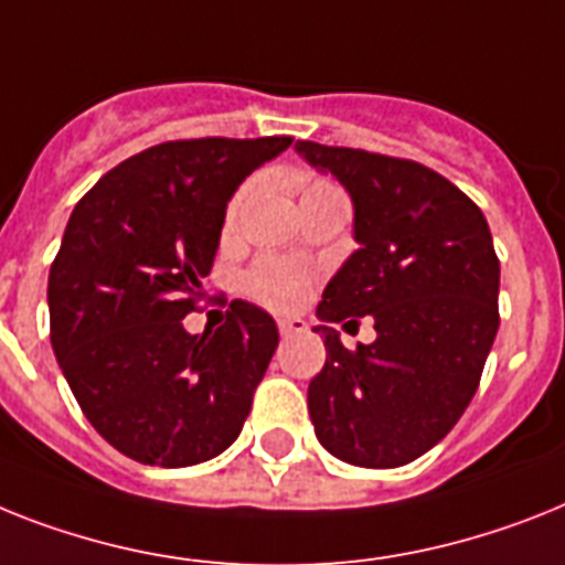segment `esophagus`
Wrapping results in <instances>:
<instances>
[{
	"label": "esophagus",
	"mask_w": 565,
	"mask_h": 565,
	"mask_svg": "<svg viewBox=\"0 0 565 565\" xmlns=\"http://www.w3.org/2000/svg\"><path fill=\"white\" fill-rule=\"evenodd\" d=\"M277 329L282 338H291V334H302L309 332V323L302 320V317H279Z\"/></svg>",
	"instance_id": "obj_1"
}]
</instances>
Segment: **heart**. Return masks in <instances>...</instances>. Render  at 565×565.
Segmentation results:
<instances>
[{
  "label": "heart",
  "instance_id": "heart-1",
  "mask_svg": "<svg viewBox=\"0 0 565 565\" xmlns=\"http://www.w3.org/2000/svg\"><path fill=\"white\" fill-rule=\"evenodd\" d=\"M323 188H332V184L315 181V184L306 188V193ZM245 199H248V188L233 195L231 207H227V227H233ZM245 291H248L256 302L271 306V309H294V306L306 297V291H309V271L300 268V265L286 263V259H277V256H265V259H259V263L245 274Z\"/></svg>",
  "mask_w": 565,
  "mask_h": 565
}]
</instances>
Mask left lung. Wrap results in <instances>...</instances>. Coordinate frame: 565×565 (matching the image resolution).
I'll use <instances>...</instances> for the list:
<instances>
[{
	"label": "left lung",
	"mask_w": 565,
	"mask_h": 565,
	"mask_svg": "<svg viewBox=\"0 0 565 565\" xmlns=\"http://www.w3.org/2000/svg\"><path fill=\"white\" fill-rule=\"evenodd\" d=\"M355 204L361 248L326 286V363L309 384L320 445L358 468H398L454 430L500 329V259L482 210L430 167L366 149L297 141ZM370 313L355 353L332 322ZM354 322V321H350Z\"/></svg>",
	"instance_id": "left-lung-1"
}]
</instances>
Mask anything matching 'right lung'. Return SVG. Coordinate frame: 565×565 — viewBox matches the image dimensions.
<instances>
[{
	"mask_svg": "<svg viewBox=\"0 0 565 565\" xmlns=\"http://www.w3.org/2000/svg\"><path fill=\"white\" fill-rule=\"evenodd\" d=\"M288 147V135L158 143L72 210L49 274L51 347L83 416L129 459L188 468L242 433L279 343L274 317L233 300L204 334L181 320L202 297L231 195Z\"/></svg>",
	"mask_w": 565,
	"mask_h": 565,
	"instance_id": "1",
	"label": "right lung"
}]
</instances>
